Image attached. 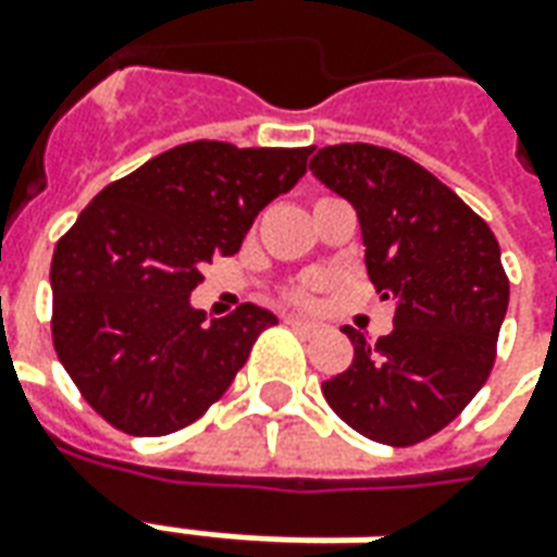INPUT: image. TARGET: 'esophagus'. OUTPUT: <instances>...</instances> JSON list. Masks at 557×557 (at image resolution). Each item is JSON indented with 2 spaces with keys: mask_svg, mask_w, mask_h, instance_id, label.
Wrapping results in <instances>:
<instances>
[{
  "mask_svg": "<svg viewBox=\"0 0 557 557\" xmlns=\"http://www.w3.org/2000/svg\"><path fill=\"white\" fill-rule=\"evenodd\" d=\"M283 323H286V326L298 329V332H305V335H313V332L320 329L317 323H313V320H305V317H286Z\"/></svg>",
  "mask_w": 557,
  "mask_h": 557,
  "instance_id": "34e87169",
  "label": "esophagus"
}]
</instances>
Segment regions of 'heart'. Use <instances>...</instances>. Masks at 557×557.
Instances as JSON below:
<instances>
[{
    "label": "heart",
    "instance_id": "obj_1",
    "mask_svg": "<svg viewBox=\"0 0 557 557\" xmlns=\"http://www.w3.org/2000/svg\"><path fill=\"white\" fill-rule=\"evenodd\" d=\"M320 286H323V277L293 280V283H286V286L280 289L277 298L283 305H293V308H308Z\"/></svg>",
    "mask_w": 557,
    "mask_h": 557
}]
</instances>
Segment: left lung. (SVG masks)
<instances>
[{
	"label": "left lung",
	"instance_id": "left-lung-1",
	"mask_svg": "<svg viewBox=\"0 0 557 557\" xmlns=\"http://www.w3.org/2000/svg\"><path fill=\"white\" fill-rule=\"evenodd\" d=\"M320 183L357 207L369 280L396 301L393 332L354 344L323 396L347 426L381 445H418L472 403L497 359L509 277L494 231L430 170L369 143L310 158Z\"/></svg>",
	"mask_w": 557,
	"mask_h": 557
}]
</instances>
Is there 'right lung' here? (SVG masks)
<instances>
[{"label":"right lung","mask_w":557,"mask_h":557,"mask_svg":"<svg viewBox=\"0 0 557 557\" xmlns=\"http://www.w3.org/2000/svg\"><path fill=\"white\" fill-rule=\"evenodd\" d=\"M310 151L185 143L106 185L57 240L51 342L106 423L168 436L222 399L277 317L240 305L207 326L188 295L305 176Z\"/></svg>","instance_id":"add662e5"}]
</instances>
